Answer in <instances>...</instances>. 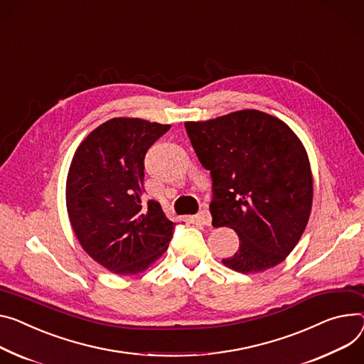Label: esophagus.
<instances>
[{"label": "esophagus", "mask_w": 364, "mask_h": 364, "mask_svg": "<svg viewBox=\"0 0 364 364\" xmlns=\"http://www.w3.org/2000/svg\"><path fill=\"white\" fill-rule=\"evenodd\" d=\"M197 220L204 226H211V214L207 210H203L197 214Z\"/></svg>", "instance_id": "1"}]
</instances>
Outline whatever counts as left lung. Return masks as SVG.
<instances>
[{"label": "left lung", "instance_id": "obj_1", "mask_svg": "<svg viewBox=\"0 0 364 364\" xmlns=\"http://www.w3.org/2000/svg\"><path fill=\"white\" fill-rule=\"evenodd\" d=\"M185 128L213 178V226L239 236L236 254L221 262L242 274L283 262L306 229L314 200L311 163L299 136L257 109Z\"/></svg>", "mask_w": 364, "mask_h": 364}]
</instances>
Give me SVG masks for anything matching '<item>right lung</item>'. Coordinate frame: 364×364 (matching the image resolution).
<instances>
[{
	"label": "right lung",
	"mask_w": 364,
	"mask_h": 364,
	"mask_svg": "<svg viewBox=\"0 0 364 364\" xmlns=\"http://www.w3.org/2000/svg\"><path fill=\"white\" fill-rule=\"evenodd\" d=\"M171 125L112 118L77 147L65 186L67 211L81 247L117 275L151 267L172 239L175 223L144 203V157Z\"/></svg>",
	"instance_id": "right-lung-1"
}]
</instances>
